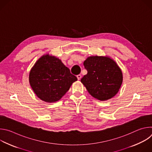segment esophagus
Wrapping results in <instances>:
<instances>
[{
  "label": "esophagus",
  "instance_id": "1",
  "mask_svg": "<svg viewBox=\"0 0 152 152\" xmlns=\"http://www.w3.org/2000/svg\"><path fill=\"white\" fill-rule=\"evenodd\" d=\"M81 77H82V76H81V75H77V79H78V80H80V79H81Z\"/></svg>",
  "mask_w": 152,
  "mask_h": 152
}]
</instances>
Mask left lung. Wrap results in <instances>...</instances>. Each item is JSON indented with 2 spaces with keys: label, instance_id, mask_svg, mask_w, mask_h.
Masks as SVG:
<instances>
[{
  "label": "left lung",
  "instance_id": "1",
  "mask_svg": "<svg viewBox=\"0 0 152 152\" xmlns=\"http://www.w3.org/2000/svg\"><path fill=\"white\" fill-rule=\"evenodd\" d=\"M83 66L88 73L80 81L93 97L104 101L117 94L123 82V74L113 59L107 56H90Z\"/></svg>",
  "mask_w": 152,
  "mask_h": 152
}]
</instances>
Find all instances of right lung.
I'll return each mask as SVG.
<instances>
[{
    "mask_svg": "<svg viewBox=\"0 0 152 152\" xmlns=\"http://www.w3.org/2000/svg\"><path fill=\"white\" fill-rule=\"evenodd\" d=\"M29 80L38 98L52 103L60 100L77 79L59 59L47 54L35 62L30 71Z\"/></svg>",
    "mask_w": 152,
    "mask_h": 152,
    "instance_id": "obj_1",
    "label": "right lung"
}]
</instances>
